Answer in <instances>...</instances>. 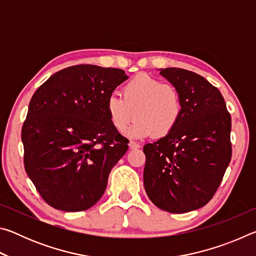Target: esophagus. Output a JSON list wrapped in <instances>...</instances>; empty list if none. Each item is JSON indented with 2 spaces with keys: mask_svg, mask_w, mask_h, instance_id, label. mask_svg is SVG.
Wrapping results in <instances>:
<instances>
[{
  "mask_svg": "<svg viewBox=\"0 0 256 256\" xmlns=\"http://www.w3.org/2000/svg\"><path fill=\"white\" fill-rule=\"evenodd\" d=\"M128 146H130V148H131V149H138V148H140V144H138V142H136V141H130Z\"/></svg>",
  "mask_w": 256,
  "mask_h": 256,
  "instance_id": "34e87169",
  "label": "esophagus"
}]
</instances>
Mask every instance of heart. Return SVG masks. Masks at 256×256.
I'll list each match as a JSON object with an SVG mask.
<instances>
[{"label": "heart", "mask_w": 256, "mask_h": 256, "mask_svg": "<svg viewBox=\"0 0 256 256\" xmlns=\"http://www.w3.org/2000/svg\"><path fill=\"white\" fill-rule=\"evenodd\" d=\"M106 110L112 125L118 132H124L136 115L131 136L144 138L154 132L156 136H164L178 123L183 102L175 86L141 73L123 86V96L118 92L108 96Z\"/></svg>", "instance_id": "obj_1"}]
</instances>
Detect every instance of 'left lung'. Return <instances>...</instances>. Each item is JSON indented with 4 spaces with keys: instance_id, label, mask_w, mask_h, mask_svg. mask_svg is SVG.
Instances as JSON below:
<instances>
[{
    "instance_id": "left-lung-1",
    "label": "left lung",
    "mask_w": 256,
    "mask_h": 256,
    "mask_svg": "<svg viewBox=\"0 0 256 256\" xmlns=\"http://www.w3.org/2000/svg\"><path fill=\"white\" fill-rule=\"evenodd\" d=\"M180 92L183 112L170 133L144 146L146 192L172 214L204 206L222 184L232 159V118L222 92L192 71H160Z\"/></svg>"
}]
</instances>
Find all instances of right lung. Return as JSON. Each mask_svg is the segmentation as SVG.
Wrapping results in <instances>:
<instances>
[{
  "instance_id": "obj_1",
  "label": "right lung",
  "mask_w": 256,
  "mask_h": 256,
  "mask_svg": "<svg viewBox=\"0 0 256 256\" xmlns=\"http://www.w3.org/2000/svg\"><path fill=\"white\" fill-rule=\"evenodd\" d=\"M126 79L120 68L80 64L34 92L21 130L24 164L47 204L84 211L102 196L112 168L128 149L106 110L108 96Z\"/></svg>"
}]
</instances>
